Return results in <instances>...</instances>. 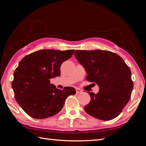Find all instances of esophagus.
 I'll list each match as a JSON object with an SVG mask.
<instances>
[{
    "mask_svg": "<svg viewBox=\"0 0 146 146\" xmlns=\"http://www.w3.org/2000/svg\"><path fill=\"white\" fill-rule=\"evenodd\" d=\"M76 93L77 94H78V93H81L82 92V91L80 90V89H79V88H76Z\"/></svg>",
    "mask_w": 146,
    "mask_h": 146,
    "instance_id": "esophagus-1",
    "label": "esophagus"
}]
</instances>
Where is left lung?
Wrapping results in <instances>:
<instances>
[{"instance_id": "left-lung-1", "label": "left lung", "mask_w": 146, "mask_h": 146, "mask_svg": "<svg viewBox=\"0 0 146 146\" xmlns=\"http://www.w3.org/2000/svg\"><path fill=\"white\" fill-rule=\"evenodd\" d=\"M74 55L84 68L86 80L99 86L98 93L88 92L91 101L84 107L86 112L102 120L118 117L130 100L133 88L128 66L119 55L109 51L76 50Z\"/></svg>"}]
</instances>
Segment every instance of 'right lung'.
Segmentation results:
<instances>
[{"instance_id": "add662e5", "label": "right lung", "mask_w": 146, "mask_h": 146, "mask_svg": "<svg viewBox=\"0 0 146 146\" xmlns=\"http://www.w3.org/2000/svg\"><path fill=\"white\" fill-rule=\"evenodd\" d=\"M75 49H42L26 55L14 71L11 82L15 98L31 117L43 119L57 114L66 98L75 89L58 90L50 79L60 75V66L71 57Z\"/></svg>"}]
</instances>
